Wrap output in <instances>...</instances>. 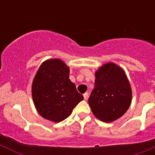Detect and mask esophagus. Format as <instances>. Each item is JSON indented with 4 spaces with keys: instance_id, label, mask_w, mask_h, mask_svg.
I'll return each mask as SVG.
<instances>
[{
    "instance_id": "1",
    "label": "esophagus",
    "mask_w": 155,
    "mask_h": 155,
    "mask_svg": "<svg viewBox=\"0 0 155 155\" xmlns=\"http://www.w3.org/2000/svg\"><path fill=\"white\" fill-rule=\"evenodd\" d=\"M83 96H84V100H87V98H88V94H87V92H85L84 94H83Z\"/></svg>"
}]
</instances>
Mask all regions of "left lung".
<instances>
[{"label":"left lung","instance_id":"left-lung-1","mask_svg":"<svg viewBox=\"0 0 155 155\" xmlns=\"http://www.w3.org/2000/svg\"><path fill=\"white\" fill-rule=\"evenodd\" d=\"M132 90L125 72L114 63L102 65L95 72L94 87L88 98L93 114L105 123L120 118L129 109Z\"/></svg>","mask_w":155,"mask_h":155}]
</instances>
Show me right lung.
Returning a JSON list of instances; mask_svg holds the SVG:
<instances>
[{"mask_svg":"<svg viewBox=\"0 0 155 155\" xmlns=\"http://www.w3.org/2000/svg\"><path fill=\"white\" fill-rule=\"evenodd\" d=\"M70 69L60 59L41 64L32 81L31 94L41 116L54 123L63 121L84 99L69 79Z\"/></svg>","mask_w":155,"mask_h":155,"instance_id":"1","label":"right lung"}]
</instances>
